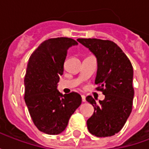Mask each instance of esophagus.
Segmentation results:
<instances>
[{"label": "esophagus", "mask_w": 149, "mask_h": 149, "mask_svg": "<svg viewBox=\"0 0 149 149\" xmlns=\"http://www.w3.org/2000/svg\"><path fill=\"white\" fill-rule=\"evenodd\" d=\"M81 99H82V102H85L86 100H85V96L84 95H81Z\"/></svg>", "instance_id": "1"}]
</instances>
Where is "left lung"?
<instances>
[{"label":"left lung","mask_w":149,"mask_h":149,"mask_svg":"<svg viewBox=\"0 0 149 149\" xmlns=\"http://www.w3.org/2000/svg\"><path fill=\"white\" fill-rule=\"evenodd\" d=\"M77 41L96 56L95 84L104 95L98 104L92 97H86L95 109L87 120L88 129L98 137L111 136L121 130L131 114L133 68L127 56L112 41L96 38H79Z\"/></svg>","instance_id":"8db88e82"}]
</instances>
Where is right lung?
<instances>
[{
    "instance_id": "1",
    "label": "right lung",
    "mask_w": 149,
    "mask_h": 149,
    "mask_svg": "<svg viewBox=\"0 0 149 149\" xmlns=\"http://www.w3.org/2000/svg\"><path fill=\"white\" fill-rule=\"evenodd\" d=\"M78 43L68 37L49 39L40 44L29 60L24 77V100L40 131L57 135L81 104L77 93L62 94L57 89L67 52Z\"/></svg>"
}]
</instances>
